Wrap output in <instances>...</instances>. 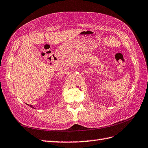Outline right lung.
I'll list each match as a JSON object with an SVG mask.
<instances>
[{"instance_id": "1", "label": "right lung", "mask_w": 148, "mask_h": 148, "mask_svg": "<svg viewBox=\"0 0 148 148\" xmlns=\"http://www.w3.org/2000/svg\"><path fill=\"white\" fill-rule=\"evenodd\" d=\"M27 105H29L28 104H27ZM29 107H31L32 108H35H35H34V107H33L32 106V105H29Z\"/></svg>"}]
</instances>
